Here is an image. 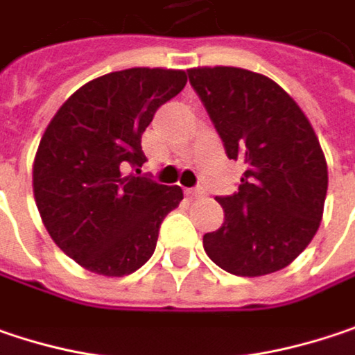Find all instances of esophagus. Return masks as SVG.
Segmentation results:
<instances>
[{"mask_svg": "<svg viewBox=\"0 0 355 355\" xmlns=\"http://www.w3.org/2000/svg\"><path fill=\"white\" fill-rule=\"evenodd\" d=\"M204 191H202V188H188L186 190V196H190V198H200Z\"/></svg>", "mask_w": 355, "mask_h": 355, "instance_id": "1", "label": "esophagus"}]
</instances>
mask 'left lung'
I'll return each mask as SVG.
<instances>
[{"mask_svg": "<svg viewBox=\"0 0 355 355\" xmlns=\"http://www.w3.org/2000/svg\"><path fill=\"white\" fill-rule=\"evenodd\" d=\"M226 155L244 164L239 191L218 196L224 224L204 250L239 277L281 270L315 236L327 193V164L305 113L275 80L234 68H191Z\"/></svg>", "mask_w": 355, "mask_h": 355, "instance_id": "1", "label": "left lung"}]
</instances>
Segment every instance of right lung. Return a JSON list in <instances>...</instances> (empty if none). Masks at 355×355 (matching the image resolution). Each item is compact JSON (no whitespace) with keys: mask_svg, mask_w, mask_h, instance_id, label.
Here are the masks:
<instances>
[{"mask_svg":"<svg viewBox=\"0 0 355 355\" xmlns=\"http://www.w3.org/2000/svg\"><path fill=\"white\" fill-rule=\"evenodd\" d=\"M184 70L129 68L76 90L44 131L34 198L52 241L92 272L123 277L153 254L159 226L182 188L139 173L141 135L155 111L186 87Z\"/></svg>","mask_w":355,"mask_h":355,"instance_id":"1","label":"right lung"}]
</instances>
